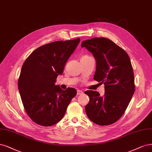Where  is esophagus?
I'll list each match as a JSON object with an SVG mask.
<instances>
[{
  "mask_svg": "<svg viewBox=\"0 0 152 152\" xmlns=\"http://www.w3.org/2000/svg\"><path fill=\"white\" fill-rule=\"evenodd\" d=\"M77 94V95H81V94H83V92L82 91H80V90H78Z\"/></svg>",
  "mask_w": 152,
  "mask_h": 152,
  "instance_id": "esophagus-1",
  "label": "esophagus"
}]
</instances>
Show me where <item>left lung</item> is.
<instances>
[{
  "instance_id": "8db88e82",
  "label": "left lung",
  "mask_w": 152,
  "mask_h": 152,
  "mask_svg": "<svg viewBox=\"0 0 152 152\" xmlns=\"http://www.w3.org/2000/svg\"><path fill=\"white\" fill-rule=\"evenodd\" d=\"M85 47L96 60L94 79L104 83L103 97L96 91H87L89 102L86 106L88 118L101 126L111 124L121 118L134 92L133 70L128 53L106 38L83 41Z\"/></svg>"
}]
</instances>
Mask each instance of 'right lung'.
Returning <instances> with one entry per match:
<instances>
[{
	"mask_svg": "<svg viewBox=\"0 0 152 152\" xmlns=\"http://www.w3.org/2000/svg\"><path fill=\"white\" fill-rule=\"evenodd\" d=\"M80 40L44 45L31 53L23 64L18 88L26 112L36 124L50 126L59 122L76 96L75 88L64 91L55 83Z\"/></svg>",
	"mask_w": 152,
	"mask_h": 152,
	"instance_id": "add662e5",
	"label": "right lung"
}]
</instances>
